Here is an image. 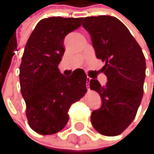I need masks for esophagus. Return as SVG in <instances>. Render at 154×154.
Instances as JSON below:
<instances>
[{
  "label": "esophagus",
  "instance_id": "1",
  "mask_svg": "<svg viewBox=\"0 0 154 154\" xmlns=\"http://www.w3.org/2000/svg\"><path fill=\"white\" fill-rule=\"evenodd\" d=\"M91 78H90V76H87V88H88V84H90V81H91Z\"/></svg>",
  "mask_w": 154,
  "mask_h": 154
}]
</instances>
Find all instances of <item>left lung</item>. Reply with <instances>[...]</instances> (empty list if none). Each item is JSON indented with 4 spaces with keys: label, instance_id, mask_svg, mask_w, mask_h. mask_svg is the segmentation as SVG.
<instances>
[{
    "label": "left lung",
    "instance_id": "1",
    "mask_svg": "<svg viewBox=\"0 0 154 154\" xmlns=\"http://www.w3.org/2000/svg\"><path fill=\"white\" fill-rule=\"evenodd\" d=\"M82 26L90 33L96 57L104 63L105 86L91 79L102 107L92 112L91 121L102 135L117 136L134 120L143 96L146 63L142 50L127 26L114 16L86 17Z\"/></svg>",
    "mask_w": 154,
    "mask_h": 154
}]
</instances>
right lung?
<instances>
[{"instance_id":"add662e5","label":"right lung","mask_w":154,"mask_h":154,"mask_svg":"<svg viewBox=\"0 0 154 154\" xmlns=\"http://www.w3.org/2000/svg\"><path fill=\"white\" fill-rule=\"evenodd\" d=\"M82 17L52 16L40 20L29 37L20 64L21 93L26 102L28 125L41 135L62 130L69 120L70 106L87 91L82 69L64 76L58 64L64 54L63 38L79 28Z\"/></svg>"}]
</instances>
